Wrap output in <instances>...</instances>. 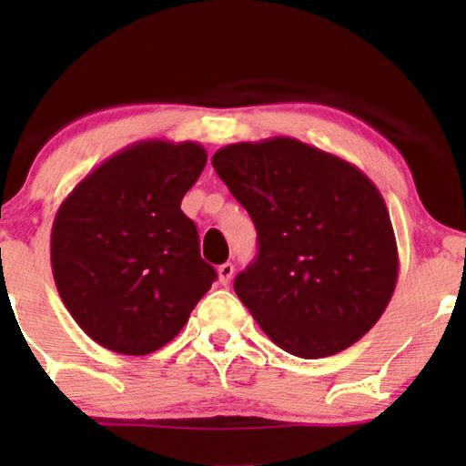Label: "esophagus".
Listing matches in <instances>:
<instances>
[{
  "label": "esophagus",
  "mask_w": 466,
  "mask_h": 466,
  "mask_svg": "<svg viewBox=\"0 0 466 466\" xmlns=\"http://www.w3.org/2000/svg\"><path fill=\"white\" fill-rule=\"evenodd\" d=\"M233 273H235V267H233V263H225V265H220V267H218V282H220L222 286H227L228 282H231Z\"/></svg>",
  "instance_id": "34e87169"
}]
</instances>
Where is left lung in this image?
I'll list each match as a JSON object with an SVG mask.
<instances>
[{
    "label": "left lung",
    "mask_w": 466,
    "mask_h": 466,
    "mask_svg": "<svg viewBox=\"0 0 466 466\" xmlns=\"http://www.w3.org/2000/svg\"><path fill=\"white\" fill-rule=\"evenodd\" d=\"M212 165L257 227V260L233 289L265 335L299 359H324L371 330L399 278L378 187L295 137L228 144Z\"/></svg>",
    "instance_id": "obj_1"
}]
</instances>
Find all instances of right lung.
I'll return each mask as SVG.
<instances>
[{
    "label": "right lung",
    "instance_id": "right-lung-1",
    "mask_svg": "<svg viewBox=\"0 0 466 466\" xmlns=\"http://www.w3.org/2000/svg\"><path fill=\"white\" fill-rule=\"evenodd\" d=\"M197 142L142 139L106 158L56 209L50 263L78 327L112 352L169 343L212 289L182 197L206 167Z\"/></svg>",
    "mask_w": 466,
    "mask_h": 466
}]
</instances>
